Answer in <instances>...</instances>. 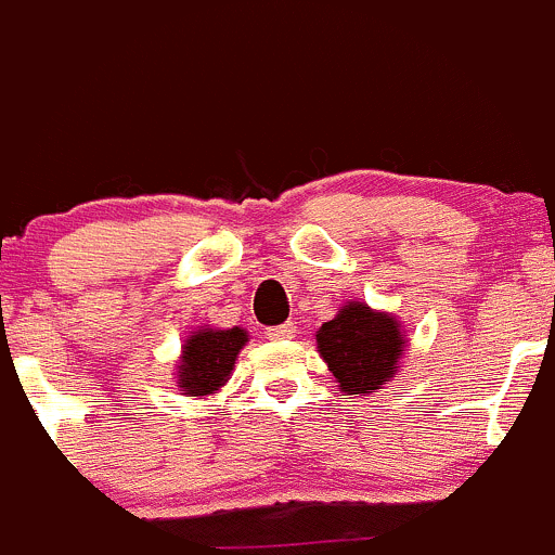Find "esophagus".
<instances>
[{
    "mask_svg": "<svg viewBox=\"0 0 555 555\" xmlns=\"http://www.w3.org/2000/svg\"><path fill=\"white\" fill-rule=\"evenodd\" d=\"M266 336L273 338V341H284V338H293L295 336V322H284V325L268 327Z\"/></svg>",
    "mask_w": 555,
    "mask_h": 555,
    "instance_id": "34e87169",
    "label": "esophagus"
}]
</instances>
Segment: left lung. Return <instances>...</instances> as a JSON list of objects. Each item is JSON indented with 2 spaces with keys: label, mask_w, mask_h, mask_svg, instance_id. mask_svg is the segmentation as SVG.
Returning <instances> with one entry per match:
<instances>
[{
  "label": "left lung",
  "mask_w": 555,
  "mask_h": 555,
  "mask_svg": "<svg viewBox=\"0 0 555 555\" xmlns=\"http://www.w3.org/2000/svg\"><path fill=\"white\" fill-rule=\"evenodd\" d=\"M320 354L347 396L374 392L387 385L403 352V336L392 317L365 304H347L341 314L317 331Z\"/></svg>",
  "instance_id": "8db88e82"
}]
</instances>
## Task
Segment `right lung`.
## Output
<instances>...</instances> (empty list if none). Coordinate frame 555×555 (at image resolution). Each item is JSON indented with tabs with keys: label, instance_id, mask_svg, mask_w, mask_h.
I'll list each match as a JSON object with an SVG mask.
<instances>
[{
	"label": "right lung",
	"instance_id": "add662e5",
	"mask_svg": "<svg viewBox=\"0 0 555 555\" xmlns=\"http://www.w3.org/2000/svg\"><path fill=\"white\" fill-rule=\"evenodd\" d=\"M244 344L246 333L241 327H230V331L206 327L190 336L179 365V387H184L190 396H208L222 387Z\"/></svg>",
	"mask_w": 555,
	"mask_h": 555
}]
</instances>
